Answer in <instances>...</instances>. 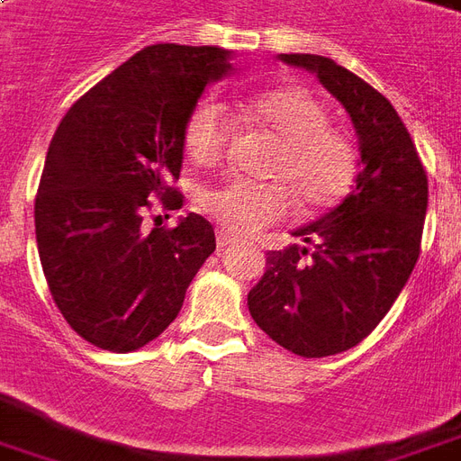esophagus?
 Instances as JSON below:
<instances>
[{
  "instance_id": "34e87169",
  "label": "esophagus",
  "mask_w": 461,
  "mask_h": 461,
  "mask_svg": "<svg viewBox=\"0 0 461 461\" xmlns=\"http://www.w3.org/2000/svg\"><path fill=\"white\" fill-rule=\"evenodd\" d=\"M237 241H240V240H237L234 234H230V231H227V230H220V231H217V247H220V249L234 247Z\"/></svg>"
}]
</instances>
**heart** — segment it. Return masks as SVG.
<instances>
[{
  "label": "heart",
  "mask_w": 461,
  "mask_h": 461,
  "mask_svg": "<svg viewBox=\"0 0 461 461\" xmlns=\"http://www.w3.org/2000/svg\"><path fill=\"white\" fill-rule=\"evenodd\" d=\"M251 124L268 129L283 144L271 163L276 183L231 180L210 190L203 204L221 227L234 234H254L291 212L293 195L308 212H325L352 193L359 176V146L305 87H274L241 102ZM231 141V122L217 102L195 104L183 129L185 156L197 168H212Z\"/></svg>",
  "instance_id": "1"
}]
</instances>
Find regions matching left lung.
<instances>
[{
    "label": "left lung",
    "mask_w": 461,
    "mask_h": 461,
    "mask_svg": "<svg viewBox=\"0 0 461 461\" xmlns=\"http://www.w3.org/2000/svg\"><path fill=\"white\" fill-rule=\"evenodd\" d=\"M288 66L320 77L352 119L359 176L330 212L293 230L300 244L268 251L249 312L266 335L298 357L352 349L384 320L411 278L428 212V176L393 104L312 53H281Z\"/></svg>",
    "instance_id": "obj_1"
}]
</instances>
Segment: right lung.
Segmentation results:
<instances>
[{
  "label": "right lung",
  "mask_w": 461,
  "mask_h": 461,
  "mask_svg": "<svg viewBox=\"0 0 461 461\" xmlns=\"http://www.w3.org/2000/svg\"><path fill=\"white\" fill-rule=\"evenodd\" d=\"M231 50L158 43L109 73L68 109L49 146L36 241L50 295L77 335L136 352L178 317L214 251L200 214L144 230L149 197L180 207L168 185L183 166V129L207 85L234 70Z\"/></svg>",
  "instance_id": "1"
}]
</instances>
